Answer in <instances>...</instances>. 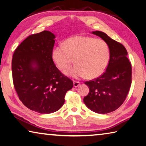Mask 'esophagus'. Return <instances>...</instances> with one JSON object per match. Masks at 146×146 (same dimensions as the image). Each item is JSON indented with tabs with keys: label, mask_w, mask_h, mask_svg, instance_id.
<instances>
[{
	"label": "esophagus",
	"mask_w": 146,
	"mask_h": 146,
	"mask_svg": "<svg viewBox=\"0 0 146 146\" xmlns=\"http://www.w3.org/2000/svg\"><path fill=\"white\" fill-rule=\"evenodd\" d=\"M73 83H74V87H78V86H80V82H78V81H74L73 82Z\"/></svg>",
	"instance_id": "esophagus-1"
}]
</instances>
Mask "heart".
<instances>
[{"label":"heart","instance_id":"1","mask_svg":"<svg viewBox=\"0 0 146 146\" xmlns=\"http://www.w3.org/2000/svg\"><path fill=\"white\" fill-rule=\"evenodd\" d=\"M52 58L61 70L70 66L74 60V66L66 70L65 74L75 78L87 76L89 79H94L106 70L110 49L103 39L78 35L65 40L63 46L54 47Z\"/></svg>","mask_w":146,"mask_h":146}]
</instances>
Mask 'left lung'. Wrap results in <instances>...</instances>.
Here are the masks:
<instances>
[{
	"label": "left lung",
	"mask_w": 146,
	"mask_h": 146,
	"mask_svg": "<svg viewBox=\"0 0 146 146\" xmlns=\"http://www.w3.org/2000/svg\"><path fill=\"white\" fill-rule=\"evenodd\" d=\"M108 43L110 58L106 71L99 78L86 81L89 94L83 99L85 105L96 113L105 114L122 105L131 85V64L123 45L103 32L93 31Z\"/></svg>",
	"instance_id": "obj_1"
}]
</instances>
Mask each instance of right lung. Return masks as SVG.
Listing matches in <instances>:
<instances>
[{"instance_id":"obj_1","label":"right lung","mask_w":146,"mask_h":146,"mask_svg":"<svg viewBox=\"0 0 146 146\" xmlns=\"http://www.w3.org/2000/svg\"><path fill=\"white\" fill-rule=\"evenodd\" d=\"M54 38L48 31L30 35L18 46L12 59L13 81L20 100L42 114L60 109L73 86L72 81L54 63Z\"/></svg>"}]
</instances>
